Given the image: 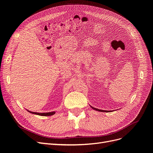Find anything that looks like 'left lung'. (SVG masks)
<instances>
[{"label":"left lung","instance_id":"left-lung-1","mask_svg":"<svg viewBox=\"0 0 153 153\" xmlns=\"http://www.w3.org/2000/svg\"><path fill=\"white\" fill-rule=\"evenodd\" d=\"M93 109H94V110H97V111H102V112H108L109 111H108V110H100V109H97V108H94V107H91Z\"/></svg>","mask_w":153,"mask_h":153}]
</instances>
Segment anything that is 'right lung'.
Wrapping results in <instances>:
<instances>
[{
    "label": "right lung",
    "mask_w": 153,
    "mask_h": 153,
    "mask_svg": "<svg viewBox=\"0 0 153 153\" xmlns=\"http://www.w3.org/2000/svg\"><path fill=\"white\" fill-rule=\"evenodd\" d=\"M28 111L30 112V113H31V114L38 115H41V116H51V115H53L55 114V113H56V111L48 112V113H37V112H32V111Z\"/></svg>",
    "instance_id": "1"
}]
</instances>
